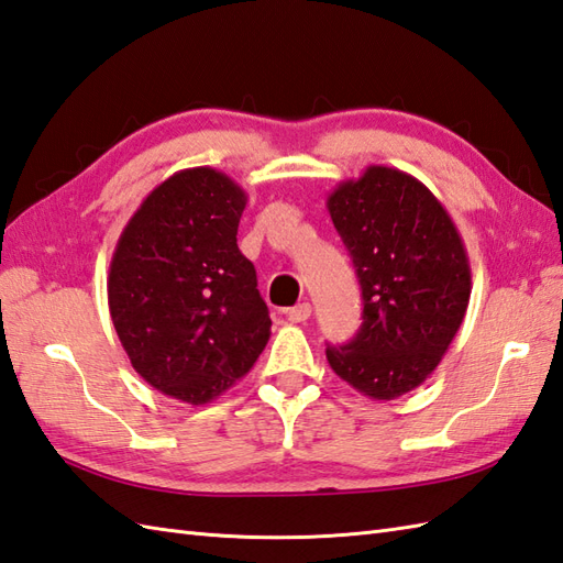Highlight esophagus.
Instances as JSON below:
<instances>
[{"label":"esophagus","instance_id":"1","mask_svg":"<svg viewBox=\"0 0 563 563\" xmlns=\"http://www.w3.org/2000/svg\"><path fill=\"white\" fill-rule=\"evenodd\" d=\"M309 317H311V305L309 302H302V305H297V307L287 311V319H290L292 323H305Z\"/></svg>","mask_w":563,"mask_h":563}]
</instances>
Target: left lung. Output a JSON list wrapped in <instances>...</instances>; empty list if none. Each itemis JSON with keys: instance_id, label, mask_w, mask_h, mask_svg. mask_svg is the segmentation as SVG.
I'll return each instance as SVG.
<instances>
[{"instance_id": "1", "label": "left lung", "mask_w": 563, "mask_h": 563, "mask_svg": "<svg viewBox=\"0 0 563 563\" xmlns=\"http://www.w3.org/2000/svg\"><path fill=\"white\" fill-rule=\"evenodd\" d=\"M362 285V325L325 347L331 369L362 396L394 400L424 384L465 319L473 276L459 228L420 179L369 165L329 199Z\"/></svg>"}]
</instances>
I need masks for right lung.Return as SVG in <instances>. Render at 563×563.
Wrapping results in <instances>:
<instances>
[{
	"mask_svg": "<svg viewBox=\"0 0 563 563\" xmlns=\"http://www.w3.org/2000/svg\"><path fill=\"white\" fill-rule=\"evenodd\" d=\"M244 206L232 177L187 167L141 201L117 240L110 317L132 367L163 396L211 402L268 343V307L238 246Z\"/></svg>",
	"mask_w": 563,
	"mask_h": 563,
	"instance_id": "1",
	"label": "right lung"
}]
</instances>
